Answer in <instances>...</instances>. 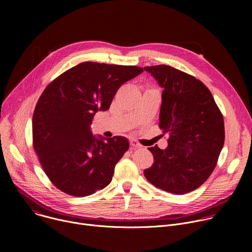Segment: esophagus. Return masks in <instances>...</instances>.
Instances as JSON below:
<instances>
[{
    "label": "esophagus",
    "instance_id": "1",
    "mask_svg": "<svg viewBox=\"0 0 252 252\" xmlns=\"http://www.w3.org/2000/svg\"><path fill=\"white\" fill-rule=\"evenodd\" d=\"M129 145L132 147V148H139L140 147V145H139V143L136 141V140H130L129 141Z\"/></svg>",
    "mask_w": 252,
    "mask_h": 252
}]
</instances>
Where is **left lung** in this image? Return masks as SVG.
<instances>
[{
    "label": "left lung",
    "mask_w": 252,
    "mask_h": 252,
    "mask_svg": "<svg viewBox=\"0 0 252 252\" xmlns=\"http://www.w3.org/2000/svg\"><path fill=\"white\" fill-rule=\"evenodd\" d=\"M163 88L158 126L168 146L149 148L155 162L148 181L162 190L184 194L199 188L218 163L224 143L221 112L206 86L166 64L146 66Z\"/></svg>",
    "instance_id": "obj_1"
}]
</instances>
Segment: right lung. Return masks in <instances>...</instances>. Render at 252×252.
Segmentation results:
<instances>
[{
  "label": "right lung",
  "mask_w": 252,
  "mask_h": 252,
  "mask_svg": "<svg viewBox=\"0 0 252 252\" xmlns=\"http://www.w3.org/2000/svg\"><path fill=\"white\" fill-rule=\"evenodd\" d=\"M143 69L135 65L81 63L48 85L32 116V147L51 183L63 192L88 196L112 182L128 150L124 136L97 138L91 125L110 109L126 82Z\"/></svg>",
  "instance_id": "right-lung-1"
}]
</instances>
